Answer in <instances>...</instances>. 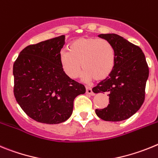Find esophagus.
Listing matches in <instances>:
<instances>
[{"label": "esophagus", "mask_w": 158, "mask_h": 158, "mask_svg": "<svg viewBox=\"0 0 158 158\" xmlns=\"http://www.w3.org/2000/svg\"><path fill=\"white\" fill-rule=\"evenodd\" d=\"M86 92H87V94H91V95H93V94H94V93H93L92 88H91V87H86Z\"/></svg>", "instance_id": "obj_1"}]
</instances>
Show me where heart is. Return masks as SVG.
<instances>
[{
	"label": "heart",
	"mask_w": 158,
	"mask_h": 158,
	"mask_svg": "<svg viewBox=\"0 0 158 158\" xmlns=\"http://www.w3.org/2000/svg\"><path fill=\"white\" fill-rule=\"evenodd\" d=\"M116 60L115 50L110 42L96 37H80L69 44V52L62 50L60 62L63 70L71 79L84 71V80L103 81L113 72Z\"/></svg>",
	"instance_id": "obj_1"
}]
</instances>
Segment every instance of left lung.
Instances as JSON below:
<instances>
[{"mask_svg":"<svg viewBox=\"0 0 158 158\" xmlns=\"http://www.w3.org/2000/svg\"><path fill=\"white\" fill-rule=\"evenodd\" d=\"M98 36L111 43L116 60L111 75L92 89L93 92H105L109 96L107 106L96 109L95 113L104 121L126 120L143 104L149 67L138 46L117 34H100Z\"/></svg>","mask_w":158,"mask_h":158,"instance_id":"8db88e82","label":"left lung"}]
</instances>
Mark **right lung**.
Here are the masks:
<instances>
[{
  "mask_svg": "<svg viewBox=\"0 0 158 158\" xmlns=\"http://www.w3.org/2000/svg\"><path fill=\"white\" fill-rule=\"evenodd\" d=\"M64 40L63 35L28 45L13 64L16 102L39 123L59 124L68 120L75 97L86 92L84 86L70 79L61 67L60 53Z\"/></svg>",
  "mask_w": 158,
  "mask_h": 158,
  "instance_id": "right-lung-1",
  "label": "right lung"
}]
</instances>
